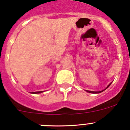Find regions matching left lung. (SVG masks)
<instances>
[{"label":"left lung","mask_w":130,"mask_h":130,"mask_svg":"<svg viewBox=\"0 0 130 130\" xmlns=\"http://www.w3.org/2000/svg\"><path fill=\"white\" fill-rule=\"evenodd\" d=\"M111 84H112V82H111V83L109 84L108 85V86H107V87H106V88L105 89H104V90H101V91H90V90H86V92H89V93H92V94H99V93H101V92H103L104 91V90H105L106 89H107L109 87V86Z\"/></svg>","instance_id":"1"}]
</instances>
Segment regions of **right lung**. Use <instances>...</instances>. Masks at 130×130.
Listing matches in <instances>:
<instances>
[{
	"label": "right lung",
	"mask_w": 130,
	"mask_h": 130,
	"mask_svg": "<svg viewBox=\"0 0 130 130\" xmlns=\"http://www.w3.org/2000/svg\"><path fill=\"white\" fill-rule=\"evenodd\" d=\"M44 91H38V92H31V94H40V93L43 92Z\"/></svg>",
	"instance_id": "obj_1"
}]
</instances>
